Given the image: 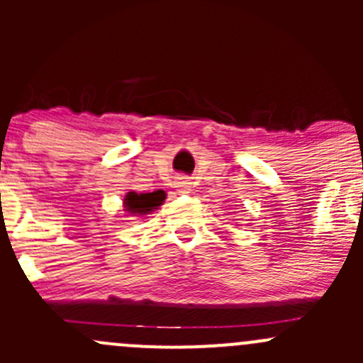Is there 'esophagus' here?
Wrapping results in <instances>:
<instances>
[{"label": "esophagus", "instance_id": "34e87169", "mask_svg": "<svg viewBox=\"0 0 363 363\" xmlns=\"http://www.w3.org/2000/svg\"><path fill=\"white\" fill-rule=\"evenodd\" d=\"M175 189H177L179 193H189L191 191V182H189L188 177H177L174 182Z\"/></svg>", "mask_w": 363, "mask_h": 363}]
</instances>
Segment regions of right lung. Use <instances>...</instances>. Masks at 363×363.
I'll use <instances>...</instances> for the list:
<instances>
[{"label":"right lung","instance_id":"obj_1","mask_svg":"<svg viewBox=\"0 0 363 363\" xmlns=\"http://www.w3.org/2000/svg\"><path fill=\"white\" fill-rule=\"evenodd\" d=\"M164 191H152V193H135L130 191L124 196V211L131 216H145L151 214L155 208H158L164 200Z\"/></svg>","mask_w":363,"mask_h":363}]
</instances>
